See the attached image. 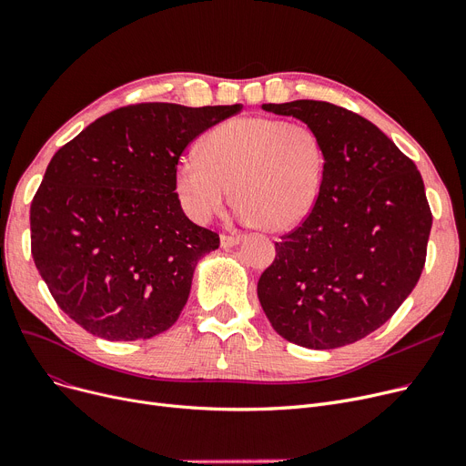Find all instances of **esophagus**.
<instances>
[{
  "instance_id": "obj_1",
  "label": "esophagus",
  "mask_w": 466,
  "mask_h": 466,
  "mask_svg": "<svg viewBox=\"0 0 466 466\" xmlns=\"http://www.w3.org/2000/svg\"><path fill=\"white\" fill-rule=\"evenodd\" d=\"M239 238H234V236H225V234H222L220 236V248H234V246H238L239 244Z\"/></svg>"
}]
</instances>
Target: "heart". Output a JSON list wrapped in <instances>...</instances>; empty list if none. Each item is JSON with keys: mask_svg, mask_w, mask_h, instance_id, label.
Here are the masks:
<instances>
[{"mask_svg": "<svg viewBox=\"0 0 466 466\" xmlns=\"http://www.w3.org/2000/svg\"><path fill=\"white\" fill-rule=\"evenodd\" d=\"M323 171L326 148L310 126L241 116L211 129L199 143V157L178 159L175 190L198 225L225 209L234 188L241 220L286 232L314 209Z\"/></svg>", "mask_w": 466, "mask_h": 466, "instance_id": "1", "label": "heart"}]
</instances>
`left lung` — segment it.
Returning a JSON list of instances; mask_svg holds the SVG:
<instances>
[{
    "label": "left lung",
    "instance_id": "obj_1",
    "mask_svg": "<svg viewBox=\"0 0 466 466\" xmlns=\"http://www.w3.org/2000/svg\"><path fill=\"white\" fill-rule=\"evenodd\" d=\"M310 126L326 148L312 213L276 241L257 295L274 331L299 347L339 349L380 328L410 297L432 215L420 173L366 117L321 100L262 105Z\"/></svg>",
    "mask_w": 466,
    "mask_h": 466
}]
</instances>
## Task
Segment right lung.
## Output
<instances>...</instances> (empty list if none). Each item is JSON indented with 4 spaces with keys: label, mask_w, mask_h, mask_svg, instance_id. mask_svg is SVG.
I'll return each mask as SVG.
<instances>
[{
    "label": "right lung",
    "mask_w": 466,
    "mask_h": 466,
    "mask_svg": "<svg viewBox=\"0 0 466 466\" xmlns=\"http://www.w3.org/2000/svg\"><path fill=\"white\" fill-rule=\"evenodd\" d=\"M241 105L145 103L95 119L49 161L30 208L37 272L77 326L106 340L167 331L218 236L175 192L183 150Z\"/></svg>",
    "instance_id": "1"
}]
</instances>
